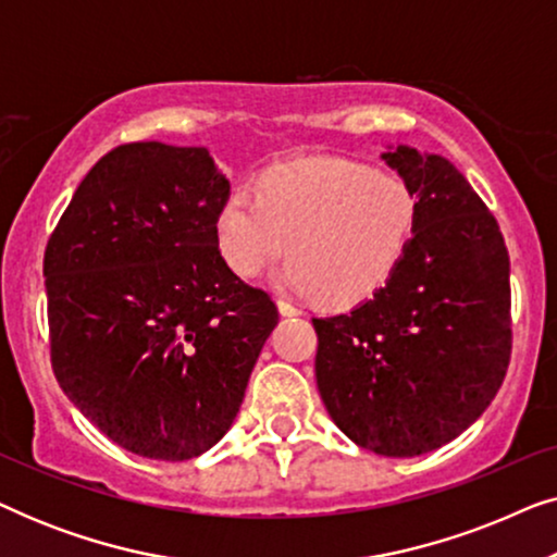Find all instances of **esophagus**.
Wrapping results in <instances>:
<instances>
[{
    "mask_svg": "<svg viewBox=\"0 0 557 557\" xmlns=\"http://www.w3.org/2000/svg\"><path fill=\"white\" fill-rule=\"evenodd\" d=\"M278 311H281V314H284V317H296V314H301V309L299 307H296V304H292V301H288V299H284V296H278Z\"/></svg>",
    "mask_w": 557,
    "mask_h": 557,
    "instance_id": "1",
    "label": "esophagus"
}]
</instances>
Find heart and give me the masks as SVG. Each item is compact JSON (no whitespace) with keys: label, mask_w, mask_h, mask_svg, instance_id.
Returning a JSON list of instances; mask_svg holds the SVG:
<instances>
[{"label":"heart","mask_w":557,"mask_h":557,"mask_svg":"<svg viewBox=\"0 0 557 557\" xmlns=\"http://www.w3.org/2000/svg\"><path fill=\"white\" fill-rule=\"evenodd\" d=\"M418 225V197L395 174L332 157L271 166L256 197L220 205L215 243L223 261L256 278L292 253L284 281L330 307L377 294L398 269Z\"/></svg>","instance_id":"obj_1"}]
</instances>
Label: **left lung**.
<instances>
[{
    "label": "left lung",
    "mask_w": 557,
    "mask_h": 557,
    "mask_svg": "<svg viewBox=\"0 0 557 557\" xmlns=\"http://www.w3.org/2000/svg\"><path fill=\"white\" fill-rule=\"evenodd\" d=\"M418 197V225L391 281L347 314L311 319L317 387L357 446L408 459L469 429L512 352L509 256L497 220L438 154L383 151Z\"/></svg>",
    "instance_id": "left-lung-1"
}]
</instances>
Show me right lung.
I'll return each instance as SVG.
<instances>
[{"label": "right lung", "mask_w": 557, "mask_h": 557, "mask_svg": "<svg viewBox=\"0 0 557 557\" xmlns=\"http://www.w3.org/2000/svg\"><path fill=\"white\" fill-rule=\"evenodd\" d=\"M231 182L205 147L136 141L96 162L45 248L50 360L126 451L195 459L238 416L278 324L215 243Z\"/></svg>", "instance_id": "add662e5"}]
</instances>
